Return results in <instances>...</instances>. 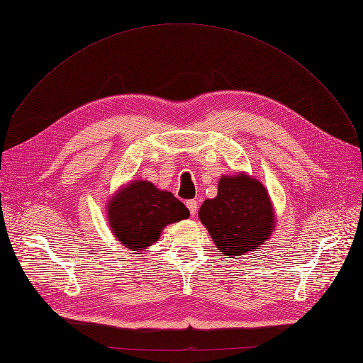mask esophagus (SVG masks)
I'll return each instance as SVG.
<instances>
[{
	"mask_svg": "<svg viewBox=\"0 0 363 363\" xmlns=\"http://www.w3.org/2000/svg\"><path fill=\"white\" fill-rule=\"evenodd\" d=\"M186 208L190 209V213L194 216V215L197 213V209H199L197 200H188V201H186Z\"/></svg>",
	"mask_w": 363,
	"mask_h": 363,
	"instance_id": "34e87169",
	"label": "esophagus"
}]
</instances>
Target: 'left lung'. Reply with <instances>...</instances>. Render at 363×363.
<instances>
[{"label": "left lung", "instance_id": "obj_1", "mask_svg": "<svg viewBox=\"0 0 363 363\" xmlns=\"http://www.w3.org/2000/svg\"><path fill=\"white\" fill-rule=\"evenodd\" d=\"M199 218L218 249L234 258L259 249L274 228L273 208L265 186L247 175L220 178L218 196L204 200Z\"/></svg>", "mask_w": 363, "mask_h": 363}]
</instances>
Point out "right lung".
<instances>
[{
	"label": "right lung",
	"instance_id": "obj_1",
	"mask_svg": "<svg viewBox=\"0 0 363 363\" xmlns=\"http://www.w3.org/2000/svg\"><path fill=\"white\" fill-rule=\"evenodd\" d=\"M188 216L190 211L182 201L148 181L132 182L108 204V220L117 240L133 250L147 249L167 224Z\"/></svg>",
	"mask_w": 363,
	"mask_h": 363
}]
</instances>
